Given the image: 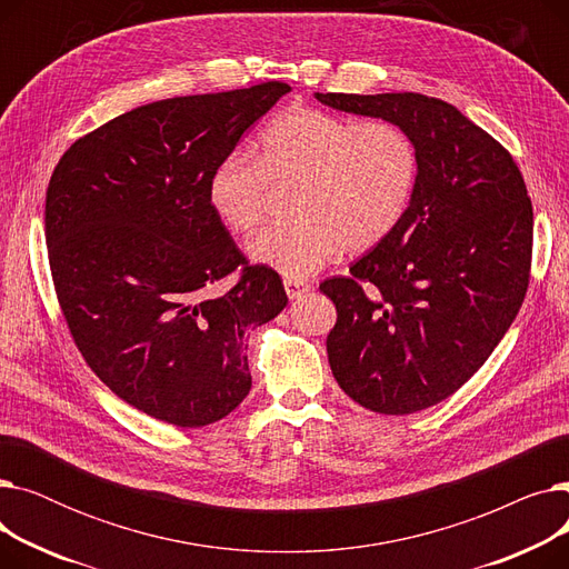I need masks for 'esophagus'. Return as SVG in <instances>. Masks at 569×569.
Masks as SVG:
<instances>
[{"label": "esophagus", "instance_id": "esophagus-1", "mask_svg": "<svg viewBox=\"0 0 569 569\" xmlns=\"http://www.w3.org/2000/svg\"><path fill=\"white\" fill-rule=\"evenodd\" d=\"M283 286H286V292H288L290 300H300L305 292L311 290V283L302 281V279H286Z\"/></svg>", "mask_w": 569, "mask_h": 569}]
</instances>
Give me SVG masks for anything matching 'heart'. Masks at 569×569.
Wrapping results in <instances>:
<instances>
[{
	"label": "heart",
	"mask_w": 569,
	"mask_h": 569,
	"mask_svg": "<svg viewBox=\"0 0 569 569\" xmlns=\"http://www.w3.org/2000/svg\"><path fill=\"white\" fill-rule=\"evenodd\" d=\"M420 179L415 138L390 119L290 106L264 127L258 157L230 152L207 182L214 214L234 232L256 230L272 191L297 184L295 221L256 234L249 256L288 279H307L343 249L362 253L408 214Z\"/></svg>",
	"instance_id": "b5f03b06"
}]
</instances>
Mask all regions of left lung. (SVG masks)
Here are the masks:
<instances>
[{"mask_svg": "<svg viewBox=\"0 0 569 569\" xmlns=\"http://www.w3.org/2000/svg\"><path fill=\"white\" fill-rule=\"evenodd\" d=\"M401 124L420 179L399 228L320 290L337 307L327 355L341 390L382 415L452 397L517 318L530 281L532 202L507 149L433 97L316 94Z\"/></svg>", "mask_w": 569, "mask_h": 569, "instance_id": "1", "label": "left lung"}]
</instances>
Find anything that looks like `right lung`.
<instances>
[{
    "instance_id": "obj_1",
    "label": "right lung",
    "mask_w": 569,
    "mask_h": 569,
    "mask_svg": "<svg viewBox=\"0 0 569 569\" xmlns=\"http://www.w3.org/2000/svg\"><path fill=\"white\" fill-rule=\"evenodd\" d=\"M290 87L154 101L78 138L46 191L59 309L87 367L159 422L198 429L251 390L244 332L288 305L214 214L207 182ZM236 283L212 298L208 286Z\"/></svg>"
}]
</instances>
